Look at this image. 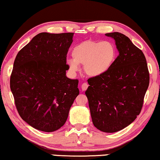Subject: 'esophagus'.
I'll use <instances>...</instances> for the list:
<instances>
[{"label":"esophagus","mask_w":160,"mask_h":160,"mask_svg":"<svg viewBox=\"0 0 160 160\" xmlns=\"http://www.w3.org/2000/svg\"><path fill=\"white\" fill-rule=\"evenodd\" d=\"M88 83L84 82V83H83V84H82V90L83 91L86 90L87 89H88Z\"/></svg>","instance_id":"1"}]
</instances>
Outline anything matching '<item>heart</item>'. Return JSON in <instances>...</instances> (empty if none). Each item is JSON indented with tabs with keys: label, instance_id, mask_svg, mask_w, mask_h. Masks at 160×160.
<instances>
[{
	"label": "heart",
	"instance_id": "b5f03b06",
	"mask_svg": "<svg viewBox=\"0 0 160 160\" xmlns=\"http://www.w3.org/2000/svg\"><path fill=\"white\" fill-rule=\"evenodd\" d=\"M117 51L109 41L88 40L76 45L72 51V59L67 60L70 71L79 70L84 65V72L90 77H98L110 69L115 61Z\"/></svg>",
	"mask_w": 160,
	"mask_h": 160
}]
</instances>
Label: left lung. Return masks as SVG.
Wrapping results in <instances>:
<instances>
[{
    "mask_svg": "<svg viewBox=\"0 0 160 160\" xmlns=\"http://www.w3.org/2000/svg\"><path fill=\"white\" fill-rule=\"evenodd\" d=\"M105 35L115 39L119 55L105 74L89 78L85 94L93 125L113 133L130 125L140 113L150 77L143 53L128 37L119 32Z\"/></svg>",
    "mask_w": 160,
    "mask_h": 160,
    "instance_id": "left-lung-1",
    "label": "left lung"
}]
</instances>
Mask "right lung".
<instances>
[{
  "label": "right lung",
  "instance_id": "1",
  "mask_svg": "<svg viewBox=\"0 0 160 160\" xmlns=\"http://www.w3.org/2000/svg\"><path fill=\"white\" fill-rule=\"evenodd\" d=\"M73 34L39 33L17 54L10 88L20 116L36 129L61 128L79 94L78 80L66 76Z\"/></svg>",
  "mask_w": 160,
  "mask_h": 160
}]
</instances>
